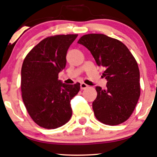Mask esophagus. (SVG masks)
<instances>
[{"label":"esophagus","mask_w":157,"mask_h":157,"mask_svg":"<svg viewBox=\"0 0 157 157\" xmlns=\"http://www.w3.org/2000/svg\"><path fill=\"white\" fill-rule=\"evenodd\" d=\"M88 87V85H86V83H84V82H82V83L80 84V88L82 90H84L86 89V88H87Z\"/></svg>","instance_id":"1"}]
</instances>
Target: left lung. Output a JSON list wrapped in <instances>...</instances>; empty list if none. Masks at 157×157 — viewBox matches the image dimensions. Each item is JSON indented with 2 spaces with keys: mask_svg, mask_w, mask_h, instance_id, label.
<instances>
[{
  "mask_svg": "<svg viewBox=\"0 0 157 157\" xmlns=\"http://www.w3.org/2000/svg\"><path fill=\"white\" fill-rule=\"evenodd\" d=\"M90 51L99 67L105 68L102 77L107 88L96 87L94 113L104 124H121L132 114L140 96V71L135 58L121 41L105 34L90 33L77 41Z\"/></svg>",
  "mask_w": 157,
  "mask_h": 157,
  "instance_id": "left-lung-1",
  "label": "left lung"
}]
</instances>
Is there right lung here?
I'll list each match as a JSON object with an SVG mask.
<instances>
[{
  "mask_svg": "<svg viewBox=\"0 0 157 157\" xmlns=\"http://www.w3.org/2000/svg\"><path fill=\"white\" fill-rule=\"evenodd\" d=\"M77 34L48 36L25 56L21 69L22 98L32 120L44 129H54L70 120V101L80 89L79 82L66 85L58 73L67 64V50Z\"/></svg>",
  "mask_w": 157,
  "mask_h": 157,
  "instance_id": "add662e5",
  "label": "right lung"
}]
</instances>
